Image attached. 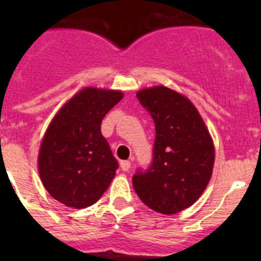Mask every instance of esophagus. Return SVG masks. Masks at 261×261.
Returning a JSON list of instances; mask_svg holds the SVG:
<instances>
[{"label": "esophagus", "mask_w": 261, "mask_h": 261, "mask_svg": "<svg viewBox=\"0 0 261 261\" xmlns=\"http://www.w3.org/2000/svg\"><path fill=\"white\" fill-rule=\"evenodd\" d=\"M120 167L123 171H128L129 168H130V161H121L120 162Z\"/></svg>", "instance_id": "34e87169"}]
</instances>
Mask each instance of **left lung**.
Instances as JSON below:
<instances>
[{"mask_svg": "<svg viewBox=\"0 0 261 261\" xmlns=\"http://www.w3.org/2000/svg\"><path fill=\"white\" fill-rule=\"evenodd\" d=\"M137 99L155 125L153 158L138 168L133 188L145 205L162 214L188 208L211 180L214 146L195 106L165 86L138 91Z\"/></svg>", "mask_w": 261, "mask_h": 261, "instance_id": "left-lung-1", "label": "left lung"}]
</instances>
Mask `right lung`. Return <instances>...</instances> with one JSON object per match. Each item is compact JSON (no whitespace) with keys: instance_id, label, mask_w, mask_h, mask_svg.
I'll use <instances>...</instances> for the list:
<instances>
[{"instance_id":"right-lung-1","label":"right lung","mask_w":261,"mask_h":261,"mask_svg":"<svg viewBox=\"0 0 261 261\" xmlns=\"http://www.w3.org/2000/svg\"><path fill=\"white\" fill-rule=\"evenodd\" d=\"M123 94L87 87L52 120L39 153V174L53 199L75 209L95 204L119 168L100 132L103 117Z\"/></svg>"}]
</instances>
